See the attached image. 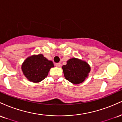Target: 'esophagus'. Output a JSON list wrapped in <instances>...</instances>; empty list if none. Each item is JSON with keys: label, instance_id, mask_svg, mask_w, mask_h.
<instances>
[{"label": "esophagus", "instance_id": "1", "mask_svg": "<svg viewBox=\"0 0 122 122\" xmlns=\"http://www.w3.org/2000/svg\"><path fill=\"white\" fill-rule=\"evenodd\" d=\"M56 66L57 67H60V66H61V64L60 63H56V64H55Z\"/></svg>", "mask_w": 122, "mask_h": 122}]
</instances>
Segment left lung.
I'll return each mask as SVG.
<instances>
[{
	"mask_svg": "<svg viewBox=\"0 0 122 122\" xmlns=\"http://www.w3.org/2000/svg\"><path fill=\"white\" fill-rule=\"evenodd\" d=\"M65 79L75 84L81 83L88 77L91 67L87 62L76 58L66 61V65L62 66Z\"/></svg>",
	"mask_w": 122,
	"mask_h": 122,
	"instance_id": "1",
	"label": "left lung"
}]
</instances>
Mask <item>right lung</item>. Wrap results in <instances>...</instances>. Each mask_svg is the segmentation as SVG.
<instances>
[{
    "label": "right lung",
    "mask_w": 122,
    "mask_h": 122,
    "mask_svg": "<svg viewBox=\"0 0 122 122\" xmlns=\"http://www.w3.org/2000/svg\"><path fill=\"white\" fill-rule=\"evenodd\" d=\"M53 67L52 61L40 54L27 57L22 64V71L30 81L39 82L46 77L50 69Z\"/></svg>",
    "instance_id": "obj_1"
}]
</instances>
